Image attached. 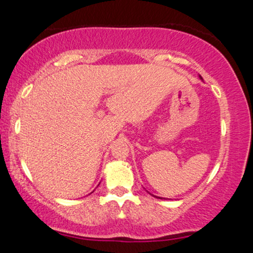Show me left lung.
<instances>
[{
	"label": "left lung",
	"instance_id": "obj_1",
	"mask_svg": "<svg viewBox=\"0 0 253 253\" xmlns=\"http://www.w3.org/2000/svg\"><path fill=\"white\" fill-rule=\"evenodd\" d=\"M154 197H156V196H154ZM156 198H160V197H156Z\"/></svg>",
	"mask_w": 253,
	"mask_h": 253
}]
</instances>
